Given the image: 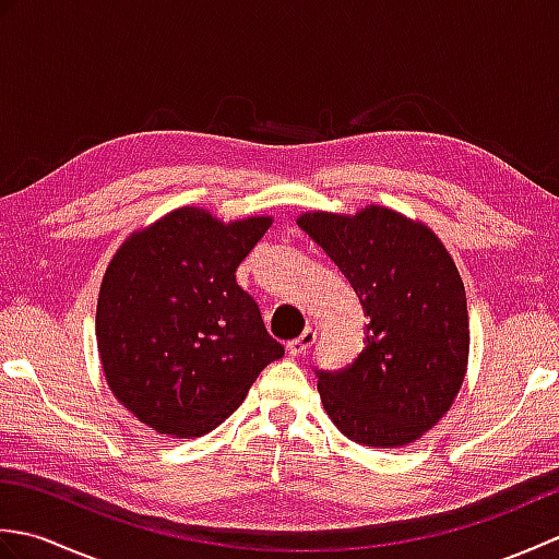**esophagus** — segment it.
Returning <instances> with one entry per match:
<instances>
[{"label":"esophagus","instance_id":"obj_1","mask_svg":"<svg viewBox=\"0 0 559 559\" xmlns=\"http://www.w3.org/2000/svg\"><path fill=\"white\" fill-rule=\"evenodd\" d=\"M314 341H317V331H314L312 326H307L298 338L288 341V353H290V355H305L307 350L312 348Z\"/></svg>","mask_w":559,"mask_h":559}]
</instances>
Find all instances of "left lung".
Instances as JSON below:
<instances>
[{"label": "left lung", "mask_w": 559, "mask_h": 559, "mask_svg": "<svg viewBox=\"0 0 559 559\" xmlns=\"http://www.w3.org/2000/svg\"><path fill=\"white\" fill-rule=\"evenodd\" d=\"M300 228L324 249L360 298L362 353L319 370V394L338 430L358 444H408L442 418L468 362L466 290L437 235L401 213H305Z\"/></svg>", "instance_id": "8db88e82"}]
</instances>
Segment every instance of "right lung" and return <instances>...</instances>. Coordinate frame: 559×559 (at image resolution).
Masks as SVG:
<instances>
[{
    "mask_svg": "<svg viewBox=\"0 0 559 559\" xmlns=\"http://www.w3.org/2000/svg\"><path fill=\"white\" fill-rule=\"evenodd\" d=\"M271 218L185 206L129 237L105 271L96 336L112 394L160 435L201 437L283 358L235 271Z\"/></svg>",
    "mask_w": 559,
    "mask_h": 559,
    "instance_id": "right-lung-1",
    "label": "right lung"
}]
</instances>
